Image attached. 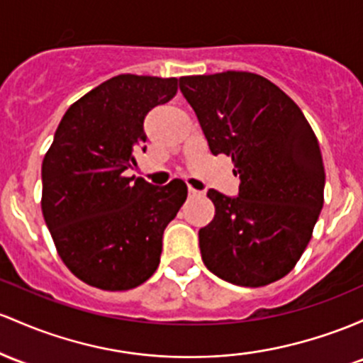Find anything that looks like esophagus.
Segmentation results:
<instances>
[{
	"instance_id": "obj_1",
	"label": "esophagus",
	"mask_w": 363,
	"mask_h": 363,
	"mask_svg": "<svg viewBox=\"0 0 363 363\" xmlns=\"http://www.w3.org/2000/svg\"><path fill=\"white\" fill-rule=\"evenodd\" d=\"M188 194H189V198H196V196H201V191H198V189H194V188H188Z\"/></svg>"
}]
</instances>
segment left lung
Segmentation results:
<instances>
[{"label":"left lung","instance_id":"1","mask_svg":"<svg viewBox=\"0 0 363 363\" xmlns=\"http://www.w3.org/2000/svg\"><path fill=\"white\" fill-rule=\"evenodd\" d=\"M213 155L233 158L240 193L208 189L203 264L236 286L270 284L305 252L324 205L320 148L303 111L262 75L227 70L179 79Z\"/></svg>","mask_w":363,"mask_h":363}]
</instances>
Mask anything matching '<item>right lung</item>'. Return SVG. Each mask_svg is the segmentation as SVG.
Returning a JSON list of instances; mask_svg holds the SVG:
<instances>
[{"label": "right lung", "instance_id": "right-lung-1", "mask_svg": "<svg viewBox=\"0 0 363 363\" xmlns=\"http://www.w3.org/2000/svg\"><path fill=\"white\" fill-rule=\"evenodd\" d=\"M175 93V77L122 74L77 99L60 122L43 160L41 208L60 258L86 284L125 291L160 264L163 230L188 188L123 172L146 141L148 111Z\"/></svg>", "mask_w": 363, "mask_h": 363}]
</instances>
